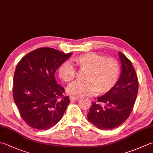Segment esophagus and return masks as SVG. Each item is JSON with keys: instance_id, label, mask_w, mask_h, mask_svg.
I'll list each match as a JSON object with an SVG mask.
<instances>
[{"instance_id": "1", "label": "esophagus", "mask_w": 153, "mask_h": 153, "mask_svg": "<svg viewBox=\"0 0 153 153\" xmlns=\"http://www.w3.org/2000/svg\"><path fill=\"white\" fill-rule=\"evenodd\" d=\"M70 99L71 100H78V99H79V97L70 96Z\"/></svg>"}]
</instances>
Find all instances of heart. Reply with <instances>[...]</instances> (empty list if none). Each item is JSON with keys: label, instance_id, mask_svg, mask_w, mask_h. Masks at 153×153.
<instances>
[{"label": "heart", "instance_id": "b5f03b06", "mask_svg": "<svg viewBox=\"0 0 153 153\" xmlns=\"http://www.w3.org/2000/svg\"><path fill=\"white\" fill-rule=\"evenodd\" d=\"M75 64L81 71H87L83 83H74L68 88V92L74 96H89L97 93L110 92L118 83L121 67L119 62L112 57L105 58L95 53L81 54L74 59ZM60 78L67 83H72L77 76V71L68 62L58 68Z\"/></svg>", "mask_w": 153, "mask_h": 153}]
</instances>
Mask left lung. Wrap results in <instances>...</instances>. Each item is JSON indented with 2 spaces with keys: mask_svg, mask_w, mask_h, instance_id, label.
Returning a JSON list of instances; mask_svg holds the SVG:
<instances>
[{
  "mask_svg": "<svg viewBox=\"0 0 153 153\" xmlns=\"http://www.w3.org/2000/svg\"><path fill=\"white\" fill-rule=\"evenodd\" d=\"M122 74L116 86L97 97L87 114V118L100 129H112L124 122L131 114L137 98L139 82L131 60L119 52Z\"/></svg>",
  "mask_w": 153,
  "mask_h": 153,
  "instance_id": "obj_1",
  "label": "left lung"
}]
</instances>
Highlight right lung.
Returning a JSON list of instances; mask_svg holds the SVG:
<instances>
[{
	"instance_id": "obj_1",
	"label": "right lung",
	"mask_w": 153,
	"mask_h": 153,
	"mask_svg": "<svg viewBox=\"0 0 153 153\" xmlns=\"http://www.w3.org/2000/svg\"><path fill=\"white\" fill-rule=\"evenodd\" d=\"M71 53L37 48L19 60L14 76L13 97L27 124L39 130L50 129L61 120L70 100L54 77Z\"/></svg>"
}]
</instances>
